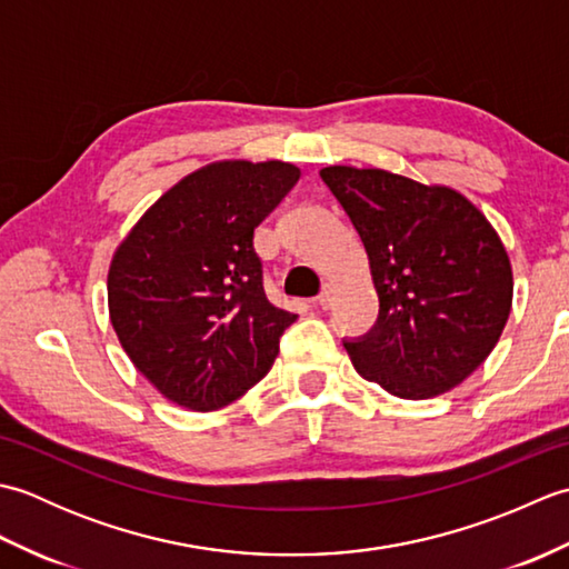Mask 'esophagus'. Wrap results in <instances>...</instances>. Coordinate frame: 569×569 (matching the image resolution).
<instances>
[{"mask_svg": "<svg viewBox=\"0 0 569 569\" xmlns=\"http://www.w3.org/2000/svg\"><path fill=\"white\" fill-rule=\"evenodd\" d=\"M332 300H335L332 286H330V283H325V286H322V293L316 298V306H318V308H322V310H328V308L332 306Z\"/></svg>", "mask_w": 569, "mask_h": 569, "instance_id": "obj_1", "label": "esophagus"}]
</instances>
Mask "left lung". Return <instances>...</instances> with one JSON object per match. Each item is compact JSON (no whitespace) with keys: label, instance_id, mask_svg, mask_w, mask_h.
I'll return each mask as SVG.
<instances>
[{"label":"left lung","instance_id":"1","mask_svg":"<svg viewBox=\"0 0 569 569\" xmlns=\"http://www.w3.org/2000/svg\"><path fill=\"white\" fill-rule=\"evenodd\" d=\"M320 178L359 232L379 296L377 325L345 340L359 377L408 401L455 389L491 355L511 312L497 229L452 188L352 166Z\"/></svg>","mask_w":569,"mask_h":569}]
</instances>
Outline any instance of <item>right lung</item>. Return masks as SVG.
I'll list each match as a JSON object with an SVG mask.
<instances>
[{
	"label": "right lung",
	"mask_w": 569,
	"mask_h": 569,
	"mask_svg": "<svg viewBox=\"0 0 569 569\" xmlns=\"http://www.w3.org/2000/svg\"><path fill=\"white\" fill-rule=\"evenodd\" d=\"M300 178L283 161H220L143 212L107 276L112 328L168 401L217 410L269 373L296 316L269 303L253 229Z\"/></svg>",
	"instance_id": "right-lung-1"
}]
</instances>
